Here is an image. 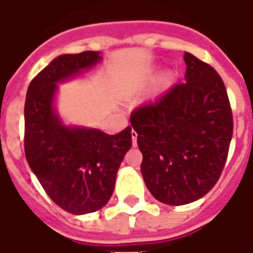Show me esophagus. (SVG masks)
<instances>
[{
  "mask_svg": "<svg viewBox=\"0 0 253 253\" xmlns=\"http://www.w3.org/2000/svg\"><path fill=\"white\" fill-rule=\"evenodd\" d=\"M131 136H132V144L134 146H136V139H138V132L135 130L131 131Z\"/></svg>",
  "mask_w": 253,
  "mask_h": 253,
  "instance_id": "obj_1",
  "label": "esophagus"
}]
</instances>
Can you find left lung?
Returning <instances> with one entry per match:
<instances>
[{"mask_svg":"<svg viewBox=\"0 0 253 253\" xmlns=\"http://www.w3.org/2000/svg\"><path fill=\"white\" fill-rule=\"evenodd\" d=\"M185 81L131 113L143 154V178L163 204L180 206L204 197L219 180L234 122L222 77L185 52Z\"/></svg>","mask_w":253,"mask_h":253,"instance_id":"8db88e82","label":"left lung"}]
</instances>
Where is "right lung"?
Returning a JSON list of instances; mask_svg holds the SVG:
<instances>
[{
  "label": "right lung",
  "mask_w": 253,
  "mask_h": 253,
  "mask_svg": "<svg viewBox=\"0 0 253 253\" xmlns=\"http://www.w3.org/2000/svg\"><path fill=\"white\" fill-rule=\"evenodd\" d=\"M101 60L99 52L60 55L34 77L25 102V154L51 200L71 214L99 210L114 192L115 177L132 146L131 127L117 135L67 127L53 109L57 83Z\"/></svg>",
  "instance_id": "right-lung-1"
}]
</instances>
